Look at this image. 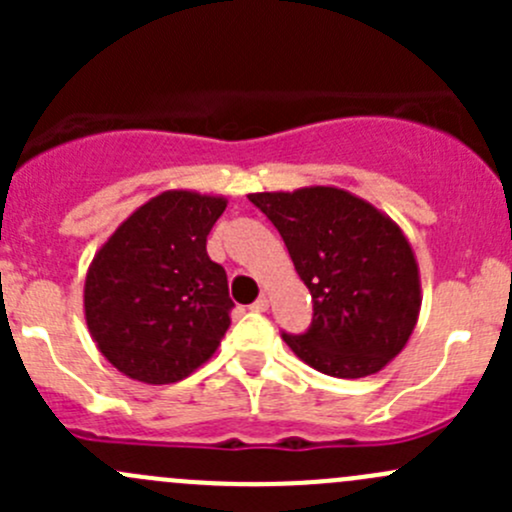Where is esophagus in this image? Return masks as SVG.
<instances>
[{"label": "esophagus", "instance_id": "obj_1", "mask_svg": "<svg viewBox=\"0 0 512 512\" xmlns=\"http://www.w3.org/2000/svg\"><path fill=\"white\" fill-rule=\"evenodd\" d=\"M267 307H270V299L267 297H260L257 302H252V312H267Z\"/></svg>", "mask_w": 512, "mask_h": 512}]
</instances>
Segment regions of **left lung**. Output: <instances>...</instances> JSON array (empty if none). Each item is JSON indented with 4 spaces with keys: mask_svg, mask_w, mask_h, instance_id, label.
Returning a JSON list of instances; mask_svg holds the SVG:
<instances>
[{
    "mask_svg": "<svg viewBox=\"0 0 512 512\" xmlns=\"http://www.w3.org/2000/svg\"><path fill=\"white\" fill-rule=\"evenodd\" d=\"M247 198L280 230L312 294V327L282 334L287 347L337 379L371 376L401 354L421 312V275L404 230L334 185Z\"/></svg>",
    "mask_w": 512,
    "mask_h": 512,
    "instance_id": "8db88e82",
    "label": "left lung"
}]
</instances>
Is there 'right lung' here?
Returning a JSON list of instances; mask_svg holds the SVG:
<instances>
[{"label": "right lung", "mask_w": 512, "mask_h": 512, "mask_svg": "<svg viewBox=\"0 0 512 512\" xmlns=\"http://www.w3.org/2000/svg\"><path fill=\"white\" fill-rule=\"evenodd\" d=\"M225 208L223 195L165 190L96 250L84 282L86 327L128 379L175 384L218 352L235 304L205 242Z\"/></svg>", "instance_id": "right-lung-1"}]
</instances>
